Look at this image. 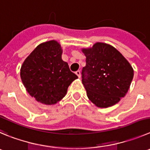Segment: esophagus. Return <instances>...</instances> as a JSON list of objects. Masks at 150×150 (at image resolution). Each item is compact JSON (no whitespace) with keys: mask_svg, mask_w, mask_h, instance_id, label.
<instances>
[{"mask_svg":"<svg viewBox=\"0 0 150 150\" xmlns=\"http://www.w3.org/2000/svg\"><path fill=\"white\" fill-rule=\"evenodd\" d=\"M75 74H76L77 75H78V77H81V71L80 70H78V71H76V72H75Z\"/></svg>","mask_w":150,"mask_h":150,"instance_id":"obj_1","label":"esophagus"}]
</instances>
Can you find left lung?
<instances>
[{"label": "left lung", "instance_id": "1", "mask_svg": "<svg viewBox=\"0 0 150 150\" xmlns=\"http://www.w3.org/2000/svg\"><path fill=\"white\" fill-rule=\"evenodd\" d=\"M83 52L86 59L81 78L88 98L101 108L113 106L128 92L134 75L132 67L107 43H97Z\"/></svg>", "mask_w": 150, "mask_h": 150}]
</instances>
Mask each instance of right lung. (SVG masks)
Here are the masks:
<instances>
[{
	"instance_id": "obj_1",
	"label": "right lung",
	"mask_w": 150,
	"mask_h": 150,
	"mask_svg": "<svg viewBox=\"0 0 150 150\" xmlns=\"http://www.w3.org/2000/svg\"><path fill=\"white\" fill-rule=\"evenodd\" d=\"M61 45L54 40L38 46L21 69V78L31 96L45 104H54L65 96L78 76L61 59Z\"/></svg>"
}]
</instances>
